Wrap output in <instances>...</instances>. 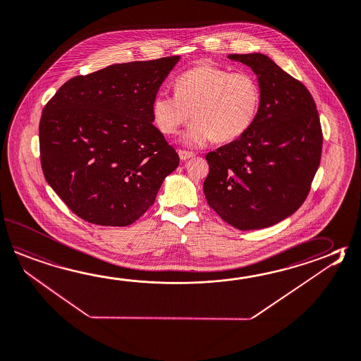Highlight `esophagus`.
I'll return each mask as SVG.
<instances>
[{
    "instance_id": "34e87169",
    "label": "esophagus",
    "mask_w": 361,
    "mask_h": 361,
    "mask_svg": "<svg viewBox=\"0 0 361 361\" xmlns=\"http://www.w3.org/2000/svg\"><path fill=\"white\" fill-rule=\"evenodd\" d=\"M178 157H180L181 161H188V159L192 158L194 154L190 153V152H186V150H178Z\"/></svg>"
}]
</instances>
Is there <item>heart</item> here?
<instances>
[{"label": "heart", "instance_id": "heart-1", "mask_svg": "<svg viewBox=\"0 0 361 361\" xmlns=\"http://www.w3.org/2000/svg\"><path fill=\"white\" fill-rule=\"evenodd\" d=\"M259 105V87L247 72H230L214 64H200L180 74L176 92L159 89L152 100V117L163 133L178 131L190 117L181 141L190 147H204L214 137L234 140L253 123Z\"/></svg>", "mask_w": 361, "mask_h": 361}]
</instances>
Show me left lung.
Returning <instances> with one entry per match:
<instances>
[{"instance_id":"8db88e82","label":"left lung","mask_w":361,"mask_h":361,"mask_svg":"<svg viewBox=\"0 0 361 361\" xmlns=\"http://www.w3.org/2000/svg\"><path fill=\"white\" fill-rule=\"evenodd\" d=\"M257 75L259 105L245 133L208 153L207 202L239 230L272 226L295 214L320 164L317 105L301 82L264 54H231Z\"/></svg>"}]
</instances>
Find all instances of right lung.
<instances>
[{
    "label": "right lung",
    "mask_w": 361,
    "mask_h": 361,
    "mask_svg": "<svg viewBox=\"0 0 361 361\" xmlns=\"http://www.w3.org/2000/svg\"><path fill=\"white\" fill-rule=\"evenodd\" d=\"M180 56L113 64L66 82L44 105V178L72 212L95 225L127 226L154 203L178 166L152 117V100Z\"/></svg>",
    "instance_id": "1"
}]
</instances>
